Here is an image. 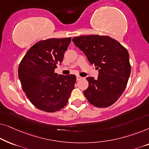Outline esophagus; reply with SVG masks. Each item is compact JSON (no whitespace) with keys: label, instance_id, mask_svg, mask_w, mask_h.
Masks as SVG:
<instances>
[{"label":"esophagus","instance_id":"obj_1","mask_svg":"<svg viewBox=\"0 0 149 149\" xmlns=\"http://www.w3.org/2000/svg\"><path fill=\"white\" fill-rule=\"evenodd\" d=\"M81 79H82V77L79 76V75H77V81H79V80H81Z\"/></svg>","mask_w":149,"mask_h":149}]
</instances>
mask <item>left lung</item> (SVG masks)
Here are the masks:
<instances>
[{"instance_id": "8db88e82", "label": "left lung", "mask_w": 149, "mask_h": 149, "mask_svg": "<svg viewBox=\"0 0 149 149\" xmlns=\"http://www.w3.org/2000/svg\"><path fill=\"white\" fill-rule=\"evenodd\" d=\"M72 41L98 70L97 79L87 77L89 86L83 91L85 97L98 108L113 104L125 90L131 72L127 49L107 36H80Z\"/></svg>"}]
</instances>
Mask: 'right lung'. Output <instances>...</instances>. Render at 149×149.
<instances>
[{"mask_svg": "<svg viewBox=\"0 0 149 149\" xmlns=\"http://www.w3.org/2000/svg\"><path fill=\"white\" fill-rule=\"evenodd\" d=\"M71 38H49L36 42L20 62L18 77L26 96L41 111L54 113L67 104L76 76L55 73Z\"/></svg>", "mask_w": 149, "mask_h": 149, "instance_id": "1", "label": "right lung"}]
</instances>
